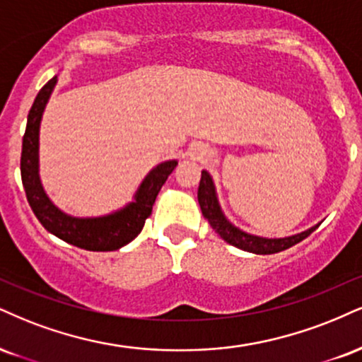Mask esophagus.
<instances>
[{
  "mask_svg": "<svg viewBox=\"0 0 362 362\" xmlns=\"http://www.w3.org/2000/svg\"><path fill=\"white\" fill-rule=\"evenodd\" d=\"M202 155H204V153H202V151H200V150H194L192 153H190V156H192L194 160H199V158H202Z\"/></svg>",
  "mask_w": 362,
  "mask_h": 362,
  "instance_id": "34e87169",
  "label": "esophagus"
}]
</instances>
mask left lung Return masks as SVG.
I'll return each instance as SVG.
<instances>
[{
    "mask_svg": "<svg viewBox=\"0 0 362 362\" xmlns=\"http://www.w3.org/2000/svg\"><path fill=\"white\" fill-rule=\"evenodd\" d=\"M197 199H199L200 211H202V216L206 217L207 223L211 224V228L214 229L226 243H229V245L236 246L243 251L255 252V255H275V252L288 250V247L295 246L297 243L303 241V239L310 236L313 230L319 228V226H315V228L303 230V233L295 234V236L280 238V239L258 238V236H252V234L245 233V230L238 229L236 226H233L228 219H226L223 211H221L219 202H217L214 182H212L211 175H209L206 170H202V177H200Z\"/></svg>",
    "mask_w": 362,
    "mask_h": 362,
    "instance_id": "obj_1",
    "label": "left lung"
}]
</instances>
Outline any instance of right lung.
Returning <instances> with one entry per match:
<instances>
[{
	"label": "right lung",
	"instance_id": "right-lung-1",
	"mask_svg": "<svg viewBox=\"0 0 362 362\" xmlns=\"http://www.w3.org/2000/svg\"><path fill=\"white\" fill-rule=\"evenodd\" d=\"M55 84L57 77H52L37 94L28 112L27 129L23 134L20 170L28 204L43 228L69 245L87 251H116L132 243L141 233L145 221L151 214L156 195L178 162L170 160L151 170L139 185L134 202L115 214L94 217V219H77L64 214L43 192L38 177V129H40L42 112Z\"/></svg>",
	"mask_w": 362,
	"mask_h": 362
}]
</instances>
